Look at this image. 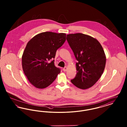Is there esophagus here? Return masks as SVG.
I'll return each instance as SVG.
<instances>
[{
    "instance_id": "esophagus-1",
    "label": "esophagus",
    "mask_w": 127,
    "mask_h": 127,
    "mask_svg": "<svg viewBox=\"0 0 127 127\" xmlns=\"http://www.w3.org/2000/svg\"><path fill=\"white\" fill-rule=\"evenodd\" d=\"M67 67L66 66H65V67L63 68V70L64 71H66V70H67Z\"/></svg>"
}]
</instances>
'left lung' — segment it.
<instances>
[{
	"mask_svg": "<svg viewBox=\"0 0 127 127\" xmlns=\"http://www.w3.org/2000/svg\"><path fill=\"white\" fill-rule=\"evenodd\" d=\"M66 40L78 62L77 74L71 83L85 90L95 84L105 69L106 57L102 46L96 38L82 33L66 35Z\"/></svg>",
	"mask_w": 127,
	"mask_h": 127,
	"instance_id": "obj_1",
	"label": "left lung"
}]
</instances>
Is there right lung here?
I'll use <instances>...</instances> for the list:
<instances>
[{
	"label": "right lung",
	"instance_id": "1",
	"mask_svg": "<svg viewBox=\"0 0 127 127\" xmlns=\"http://www.w3.org/2000/svg\"><path fill=\"white\" fill-rule=\"evenodd\" d=\"M66 38L65 33L45 32L34 36L27 43L22 57V68L30 83L36 88H47L61 72L52 60Z\"/></svg>",
	"mask_w": 127,
	"mask_h": 127
}]
</instances>
